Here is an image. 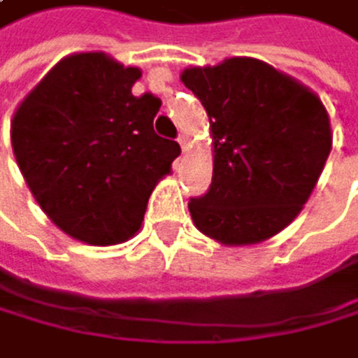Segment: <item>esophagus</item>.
Wrapping results in <instances>:
<instances>
[{
    "instance_id": "esophagus-1",
    "label": "esophagus",
    "mask_w": 358,
    "mask_h": 358,
    "mask_svg": "<svg viewBox=\"0 0 358 358\" xmlns=\"http://www.w3.org/2000/svg\"><path fill=\"white\" fill-rule=\"evenodd\" d=\"M178 143H180L182 152H187V149H189V141H187V136H185V134H180V136H178Z\"/></svg>"
}]
</instances>
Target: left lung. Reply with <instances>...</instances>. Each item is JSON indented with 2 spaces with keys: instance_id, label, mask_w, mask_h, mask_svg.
I'll return each instance as SVG.
<instances>
[{
  "instance_id": "left-lung-1",
  "label": "left lung",
  "mask_w": 358,
  "mask_h": 358,
  "mask_svg": "<svg viewBox=\"0 0 358 358\" xmlns=\"http://www.w3.org/2000/svg\"><path fill=\"white\" fill-rule=\"evenodd\" d=\"M180 81L209 114L213 180L189 202L194 224L224 246L284 231L308 202L332 149L330 116L310 87L253 57L189 66Z\"/></svg>"
}]
</instances>
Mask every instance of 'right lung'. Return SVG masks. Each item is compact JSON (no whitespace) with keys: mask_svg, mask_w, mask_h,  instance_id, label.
Masks as SVG:
<instances>
[{"mask_svg":"<svg viewBox=\"0 0 358 358\" xmlns=\"http://www.w3.org/2000/svg\"><path fill=\"white\" fill-rule=\"evenodd\" d=\"M141 76L105 52L68 55L10 120L30 194L63 233L90 246H114L138 233L149 196L180 154L176 141L154 131L160 101L134 96Z\"/></svg>","mask_w":358,"mask_h":358,"instance_id":"1","label":"right lung"}]
</instances>
